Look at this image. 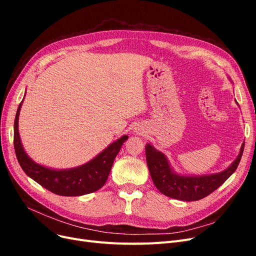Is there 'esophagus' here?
<instances>
[{"label":"esophagus","mask_w":256,"mask_h":256,"mask_svg":"<svg viewBox=\"0 0 256 256\" xmlns=\"http://www.w3.org/2000/svg\"><path fill=\"white\" fill-rule=\"evenodd\" d=\"M141 132H142V130H141V129L136 128V134H141Z\"/></svg>","instance_id":"esophagus-1"}]
</instances>
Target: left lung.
I'll use <instances>...</instances> for the list:
<instances>
[{"label":"left lung","mask_w":256,"mask_h":256,"mask_svg":"<svg viewBox=\"0 0 256 256\" xmlns=\"http://www.w3.org/2000/svg\"><path fill=\"white\" fill-rule=\"evenodd\" d=\"M232 81V80H230ZM238 104V102H236ZM244 143L240 147L237 158L230 166L219 173L207 175H186L177 173L166 154L147 143L145 146L146 162L156 188L164 196L191 202L210 194L233 174L242 159Z\"/></svg>","instance_id":"obj_1"}]
</instances>
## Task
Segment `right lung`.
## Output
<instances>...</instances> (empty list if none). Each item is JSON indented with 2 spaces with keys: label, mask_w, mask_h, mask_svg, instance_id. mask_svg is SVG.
Here are the masks:
<instances>
[{
  "label": "right lung",
  "mask_w": 256,
  "mask_h": 256,
  "mask_svg": "<svg viewBox=\"0 0 256 256\" xmlns=\"http://www.w3.org/2000/svg\"><path fill=\"white\" fill-rule=\"evenodd\" d=\"M26 96V95H24ZM24 99V97H23ZM23 100L18 106L14 125V146L20 166L24 173L44 188L63 196H80L99 190L106 184L115 157L122 148L128 136L125 134L111 143L82 166L58 170L42 166L26 152L19 134L18 122Z\"/></svg>",
  "instance_id": "obj_1"
}]
</instances>
